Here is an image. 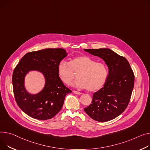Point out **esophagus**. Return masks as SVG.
Segmentation results:
<instances>
[{"label": "esophagus", "instance_id": "1", "mask_svg": "<svg viewBox=\"0 0 150 150\" xmlns=\"http://www.w3.org/2000/svg\"><path fill=\"white\" fill-rule=\"evenodd\" d=\"M74 93L75 94H76V95H81L82 94L81 92H78V91H74Z\"/></svg>", "mask_w": 150, "mask_h": 150}]
</instances>
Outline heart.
Instances as JSON below:
<instances>
[{
  "label": "heart",
  "mask_w": 150,
  "mask_h": 150,
  "mask_svg": "<svg viewBox=\"0 0 150 150\" xmlns=\"http://www.w3.org/2000/svg\"><path fill=\"white\" fill-rule=\"evenodd\" d=\"M59 78L66 84H70L78 74V79L73 86L87 88L93 92L101 88L105 84L108 71L107 66L102 62H96L95 59L87 55L74 57L69 63L62 60L57 66Z\"/></svg>",
  "instance_id": "obj_1"
}]
</instances>
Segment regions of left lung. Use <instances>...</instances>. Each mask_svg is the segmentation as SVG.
Instances as JSON below:
<instances>
[{
  "label": "left lung",
  "instance_id": "1",
  "mask_svg": "<svg viewBox=\"0 0 150 150\" xmlns=\"http://www.w3.org/2000/svg\"><path fill=\"white\" fill-rule=\"evenodd\" d=\"M84 50L102 58L108 68L105 84L93 93L92 104L84 111L99 122L112 120L123 113L129 102L134 83L133 72L125 58L108 48Z\"/></svg>",
  "mask_w": 150,
  "mask_h": 150
}]
</instances>
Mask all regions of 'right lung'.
<instances>
[{
	"label": "right lung",
	"mask_w": 150,
	"mask_h": 150,
	"mask_svg": "<svg viewBox=\"0 0 150 150\" xmlns=\"http://www.w3.org/2000/svg\"><path fill=\"white\" fill-rule=\"evenodd\" d=\"M67 53L62 48H47L25 54L13 74L15 99L18 107L29 116L38 120L54 117L62 109L66 96L72 91L59 78L57 66ZM31 71L40 72L45 86L38 93H29L24 85L26 75Z\"/></svg>",
	"instance_id": "right-lung-1"
}]
</instances>
